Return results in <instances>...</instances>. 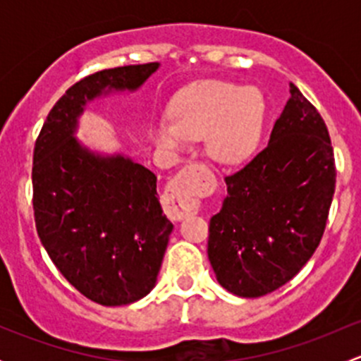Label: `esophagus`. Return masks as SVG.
Segmentation results:
<instances>
[{
	"label": "esophagus",
	"mask_w": 361,
	"mask_h": 361,
	"mask_svg": "<svg viewBox=\"0 0 361 361\" xmlns=\"http://www.w3.org/2000/svg\"><path fill=\"white\" fill-rule=\"evenodd\" d=\"M197 171H204L202 164H187L167 187L164 195V211L171 220H183L188 214L197 213L199 185L194 181V174H197Z\"/></svg>",
	"instance_id": "esophagus-1"
}]
</instances>
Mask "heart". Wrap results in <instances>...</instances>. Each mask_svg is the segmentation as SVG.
Instances as JSON below:
<instances>
[{"instance_id":"obj_1","label":"heart","mask_w":361,"mask_h":361,"mask_svg":"<svg viewBox=\"0 0 361 361\" xmlns=\"http://www.w3.org/2000/svg\"><path fill=\"white\" fill-rule=\"evenodd\" d=\"M265 104L255 89L207 80L185 89L171 108V118L154 126L155 141L178 148L190 137H204L206 152L221 164L241 162L260 137Z\"/></svg>"}]
</instances>
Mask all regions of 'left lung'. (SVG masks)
<instances>
[{
  "mask_svg": "<svg viewBox=\"0 0 361 361\" xmlns=\"http://www.w3.org/2000/svg\"><path fill=\"white\" fill-rule=\"evenodd\" d=\"M269 145L225 178L227 197L209 220L207 257L227 292L255 298L281 288L325 232L336 159L318 110L290 83Z\"/></svg>",
  "mask_w": 361,
  "mask_h": 361,
  "instance_id": "left-lung-1",
  "label": "left lung"
}]
</instances>
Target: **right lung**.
<instances>
[{"label": "right lung", "instance_id": "right-lung-1", "mask_svg": "<svg viewBox=\"0 0 361 361\" xmlns=\"http://www.w3.org/2000/svg\"><path fill=\"white\" fill-rule=\"evenodd\" d=\"M159 63L97 71L69 87L43 123L32 155L39 241L61 274L92 302L126 305L157 283L173 224L157 176L126 155H101L75 137L85 104L140 89Z\"/></svg>", "mask_w": 361, "mask_h": 361}]
</instances>
